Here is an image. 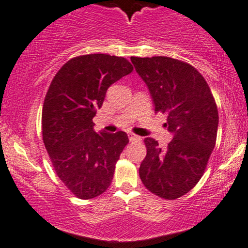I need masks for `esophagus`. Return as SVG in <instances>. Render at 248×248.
I'll use <instances>...</instances> for the list:
<instances>
[{"instance_id":"esophagus-1","label":"esophagus","mask_w":248,"mask_h":248,"mask_svg":"<svg viewBox=\"0 0 248 248\" xmlns=\"http://www.w3.org/2000/svg\"><path fill=\"white\" fill-rule=\"evenodd\" d=\"M129 140L130 141H136V142H138V141H140L141 140V138L139 136H137V135H135V133H129Z\"/></svg>"}]
</instances>
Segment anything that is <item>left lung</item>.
<instances>
[{
	"label": "left lung",
	"instance_id": "8db88e82",
	"mask_svg": "<svg viewBox=\"0 0 248 248\" xmlns=\"http://www.w3.org/2000/svg\"><path fill=\"white\" fill-rule=\"evenodd\" d=\"M147 84L154 111L167 113L173 139L166 148L145 138L147 154L139 168L151 193L175 200L190 191L204 174L217 139L218 110L205 78L190 63L168 57H131Z\"/></svg>",
	"mask_w": 248,
	"mask_h": 248
}]
</instances>
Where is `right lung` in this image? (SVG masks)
<instances>
[{
    "label": "right lung",
    "mask_w": 248,
    "mask_h": 248,
    "mask_svg": "<svg viewBox=\"0 0 248 248\" xmlns=\"http://www.w3.org/2000/svg\"><path fill=\"white\" fill-rule=\"evenodd\" d=\"M132 71L123 57L80 55L67 61L49 84L42 113L43 141L58 177L78 199L100 196L112 181L129 138L123 131L96 133L93 118L108 88Z\"/></svg>",
    "instance_id": "1"
}]
</instances>
